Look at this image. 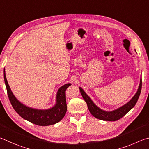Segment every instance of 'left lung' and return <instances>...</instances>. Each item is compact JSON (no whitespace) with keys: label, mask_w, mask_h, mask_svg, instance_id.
Instances as JSON below:
<instances>
[{"label":"left lung","mask_w":149,"mask_h":149,"mask_svg":"<svg viewBox=\"0 0 149 149\" xmlns=\"http://www.w3.org/2000/svg\"><path fill=\"white\" fill-rule=\"evenodd\" d=\"M141 87L142 80L141 77L139 88H138L137 92L135 93L134 97L132 98V100L128 101L127 103L125 104V105L120 107L112 111H106L100 109L93 102V101L91 100L90 97L86 94V93L84 92L82 88L79 87V89L83 99H84V101L87 103L88 107L90 113L95 118L105 121H116L120 119L122 117H123L125 114L128 113L135 105V104H136L140 95L141 91Z\"/></svg>","instance_id":"1"}]
</instances>
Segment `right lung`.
<instances>
[{
    "mask_svg": "<svg viewBox=\"0 0 149 149\" xmlns=\"http://www.w3.org/2000/svg\"><path fill=\"white\" fill-rule=\"evenodd\" d=\"M4 79L10 103L16 113L23 119L38 126H45L55 124L61 121L66 114L65 91L71 85L70 83L59 88L56 94V103L54 107L48 109H37L26 106L15 97L8 83L5 69H4Z\"/></svg>",
    "mask_w": 149,
    "mask_h": 149,
    "instance_id": "add662e5",
    "label": "right lung"
}]
</instances>
